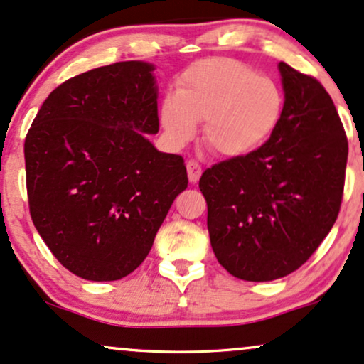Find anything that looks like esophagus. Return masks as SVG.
<instances>
[{
  "label": "esophagus",
  "instance_id": "obj_1",
  "mask_svg": "<svg viewBox=\"0 0 364 364\" xmlns=\"http://www.w3.org/2000/svg\"><path fill=\"white\" fill-rule=\"evenodd\" d=\"M186 171H188V179L190 183H198V179L201 176V166L196 163V161H188L186 163Z\"/></svg>",
  "mask_w": 364,
  "mask_h": 364
}]
</instances>
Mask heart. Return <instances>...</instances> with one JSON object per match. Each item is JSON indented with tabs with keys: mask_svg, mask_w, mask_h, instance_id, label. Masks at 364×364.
<instances>
[{
	"mask_svg": "<svg viewBox=\"0 0 364 364\" xmlns=\"http://www.w3.org/2000/svg\"><path fill=\"white\" fill-rule=\"evenodd\" d=\"M283 115V93L268 76L225 57L198 60L166 96L161 125L173 146L190 142L205 120L203 139L224 157H244L268 142Z\"/></svg>",
	"mask_w": 364,
	"mask_h": 364,
	"instance_id": "b5f03b06",
	"label": "heart"
}]
</instances>
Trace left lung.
<instances>
[{
	"label": "left lung",
	"instance_id": "left-lung-1",
	"mask_svg": "<svg viewBox=\"0 0 364 364\" xmlns=\"http://www.w3.org/2000/svg\"><path fill=\"white\" fill-rule=\"evenodd\" d=\"M278 71L284 103L274 134L200 178L213 252L246 282L299 269L331 232L343 200L348 139L329 93L288 64Z\"/></svg>",
	"mask_w": 364,
	"mask_h": 364
}]
</instances>
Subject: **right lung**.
Masks as SVG:
<instances>
[{
    "label": "right lung",
    "instance_id": "add662e5",
    "mask_svg": "<svg viewBox=\"0 0 364 364\" xmlns=\"http://www.w3.org/2000/svg\"><path fill=\"white\" fill-rule=\"evenodd\" d=\"M156 65L129 60L57 86L25 139L30 215L57 261L115 282L147 257L186 190L183 157L157 151Z\"/></svg>",
    "mask_w": 364,
    "mask_h": 364
}]
</instances>
